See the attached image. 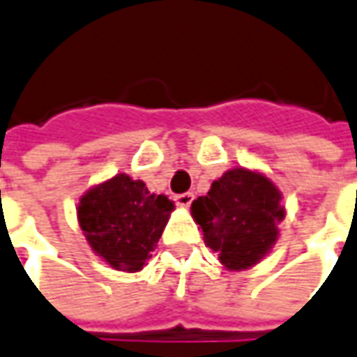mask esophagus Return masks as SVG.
I'll list each match as a JSON object with an SVG mask.
<instances>
[{
  "label": "esophagus",
  "instance_id": "obj_1",
  "mask_svg": "<svg viewBox=\"0 0 357 357\" xmlns=\"http://www.w3.org/2000/svg\"><path fill=\"white\" fill-rule=\"evenodd\" d=\"M191 201H193V193H179V195H176V203L183 209H188Z\"/></svg>",
  "mask_w": 357,
  "mask_h": 357
}]
</instances>
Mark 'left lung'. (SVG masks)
I'll return each mask as SVG.
<instances>
[{
	"instance_id": "1",
	"label": "left lung",
	"mask_w": 357,
	"mask_h": 357,
	"mask_svg": "<svg viewBox=\"0 0 357 357\" xmlns=\"http://www.w3.org/2000/svg\"><path fill=\"white\" fill-rule=\"evenodd\" d=\"M191 215L220 264L230 271H242L273 248L285 209L270 178L234 168L213 181L207 195L191 203Z\"/></svg>"
}]
</instances>
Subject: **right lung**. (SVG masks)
Wrapping results in <instances>:
<instances>
[{
  "mask_svg": "<svg viewBox=\"0 0 357 357\" xmlns=\"http://www.w3.org/2000/svg\"><path fill=\"white\" fill-rule=\"evenodd\" d=\"M174 211V201L150 193L144 181L117 174L82 195L79 229L97 256L119 271L144 268Z\"/></svg>",
  "mask_w": 357,
  "mask_h": 357,
  "instance_id": "right-lung-1",
  "label": "right lung"
}]
</instances>
